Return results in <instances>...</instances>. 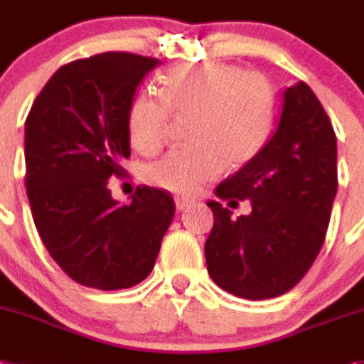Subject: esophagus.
Returning a JSON list of instances; mask_svg holds the SVG:
<instances>
[{"instance_id":"obj_1","label":"esophagus","mask_w":364,"mask_h":364,"mask_svg":"<svg viewBox=\"0 0 364 364\" xmlns=\"http://www.w3.org/2000/svg\"><path fill=\"white\" fill-rule=\"evenodd\" d=\"M192 205V201L185 200V198H176V208L178 210H185V208H188Z\"/></svg>"}]
</instances>
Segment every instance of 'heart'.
Wrapping results in <instances>:
<instances>
[{
	"mask_svg": "<svg viewBox=\"0 0 364 364\" xmlns=\"http://www.w3.org/2000/svg\"><path fill=\"white\" fill-rule=\"evenodd\" d=\"M159 95L141 93L129 104V141L141 154H156L168 137L170 115H192L191 148H176L148 164L151 185L194 196L225 164L242 168L271 137L277 99L271 82L225 62L183 65L161 82Z\"/></svg>",
	"mask_w": 364,
	"mask_h": 364,
	"instance_id": "heart-1",
	"label": "heart"
}]
</instances>
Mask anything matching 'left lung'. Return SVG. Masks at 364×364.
I'll return each mask as SVG.
<instances>
[{
  "instance_id": "obj_1",
  "label": "left lung",
  "mask_w": 364,
  "mask_h": 364,
  "mask_svg": "<svg viewBox=\"0 0 364 364\" xmlns=\"http://www.w3.org/2000/svg\"><path fill=\"white\" fill-rule=\"evenodd\" d=\"M337 185L333 126L311 87L299 82L282 93L269 143L216 188L230 205L251 201V214L230 218L220 201L207 203L214 214L205 242L210 278L249 300L293 289L326 238Z\"/></svg>"
}]
</instances>
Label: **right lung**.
<instances>
[{
    "mask_svg": "<svg viewBox=\"0 0 364 364\" xmlns=\"http://www.w3.org/2000/svg\"><path fill=\"white\" fill-rule=\"evenodd\" d=\"M159 64L134 53L73 60L49 78L25 121V186L34 225L69 278L102 291L151 273L176 205L137 186L128 205L112 198L129 157L128 112L139 82Z\"/></svg>",
    "mask_w": 364,
    "mask_h": 364,
    "instance_id": "add662e5",
    "label": "right lung"
}]
</instances>
